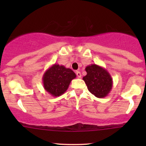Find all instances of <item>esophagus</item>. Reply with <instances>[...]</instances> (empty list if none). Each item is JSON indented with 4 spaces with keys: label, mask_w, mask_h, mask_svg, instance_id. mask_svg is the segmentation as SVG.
<instances>
[{
    "label": "esophagus",
    "mask_w": 146,
    "mask_h": 146,
    "mask_svg": "<svg viewBox=\"0 0 146 146\" xmlns=\"http://www.w3.org/2000/svg\"><path fill=\"white\" fill-rule=\"evenodd\" d=\"M76 75H77L78 78H81V73H80L79 70H77V71L76 72Z\"/></svg>",
    "instance_id": "obj_1"
}]
</instances>
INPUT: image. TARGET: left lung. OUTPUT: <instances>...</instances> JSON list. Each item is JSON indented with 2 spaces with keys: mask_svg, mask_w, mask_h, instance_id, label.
Returning a JSON list of instances; mask_svg holds the SVG:
<instances>
[{
  "mask_svg": "<svg viewBox=\"0 0 146 146\" xmlns=\"http://www.w3.org/2000/svg\"><path fill=\"white\" fill-rule=\"evenodd\" d=\"M87 75L82 78L88 89L98 98H105L112 88L113 81L108 71L97 64H91L85 68Z\"/></svg>",
  "mask_w": 146,
  "mask_h": 146,
  "instance_id": "1",
  "label": "left lung"
}]
</instances>
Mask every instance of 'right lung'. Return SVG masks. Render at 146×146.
<instances>
[{"label":"right lung","mask_w":146,"mask_h":146,"mask_svg":"<svg viewBox=\"0 0 146 146\" xmlns=\"http://www.w3.org/2000/svg\"><path fill=\"white\" fill-rule=\"evenodd\" d=\"M76 78V73L71 69L55 64L46 70L42 82L48 93L53 97H58L67 90L71 80Z\"/></svg>","instance_id":"add662e5"}]
</instances>
